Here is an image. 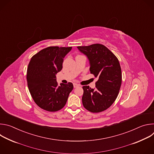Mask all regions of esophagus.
<instances>
[{
  "label": "esophagus",
  "mask_w": 154,
  "mask_h": 154,
  "mask_svg": "<svg viewBox=\"0 0 154 154\" xmlns=\"http://www.w3.org/2000/svg\"><path fill=\"white\" fill-rule=\"evenodd\" d=\"M79 85H78V84H77V83H74V88H77V87H79Z\"/></svg>",
  "instance_id": "34e87169"
}]
</instances>
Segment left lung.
Wrapping results in <instances>:
<instances>
[{"mask_svg":"<svg viewBox=\"0 0 154 154\" xmlns=\"http://www.w3.org/2000/svg\"><path fill=\"white\" fill-rule=\"evenodd\" d=\"M90 63V73L98 79L96 88L83 86L82 103L90 112L106 110L116 99L122 83L121 68L118 58L105 46L94 44L88 46H78Z\"/></svg>","mask_w":154,"mask_h":154,"instance_id":"1","label":"left lung"}]
</instances>
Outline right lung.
Wrapping results in <instances>:
<instances>
[{
  "label": "right lung",
  "mask_w": 154,
  "mask_h": 154,
  "mask_svg": "<svg viewBox=\"0 0 154 154\" xmlns=\"http://www.w3.org/2000/svg\"><path fill=\"white\" fill-rule=\"evenodd\" d=\"M72 47L51 46L34 55L28 65L27 81L30 93L36 104L46 111L54 112L66 103L73 84L61 83L56 74L63 68L64 57Z\"/></svg>",
  "instance_id": "obj_1"
}]
</instances>
